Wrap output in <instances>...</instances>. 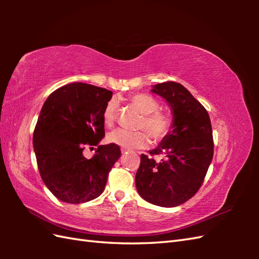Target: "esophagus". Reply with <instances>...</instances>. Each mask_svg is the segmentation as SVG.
Masks as SVG:
<instances>
[{"instance_id": "esophagus-1", "label": "esophagus", "mask_w": 259, "mask_h": 259, "mask_svg": "<svg viewBox=\"0 0 259 259\" xmlns=\"http://www.w3.org/2000/svg\"><path fill=\"white\" fill-rule=\"evenodd\" d=\"M128 151H129V150H128V149H124V148H122V149H121V152H122V153H126Z\"/></svg>"}]
</instances>
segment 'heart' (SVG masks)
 Returning a JSON list of instances; mask_svg holds the SVG:
<instances>
[{
  "instance_id": "b5f03b06",
  "label": "heart",
  "mask_w": 259,
  "mask_h": 259,
  "mask_svg": "<svg viewBox=\"0 0 259 259\" xmlns=\"http://www.w3.org/2000/svg\"><path fill=\"white\" fill-rule=\"evenodd\" d=\"M129 102L140 113L142 118L139 121L138 129L145 131H126L118 129L108 135L110 144L119 146L124 149H140L149 145V134L153 142H159L171 134L174 129V119L170 114L159 111L160 103L147 93H136L129 97ZM118 102L111 99L103 110V121L107 126L111 128L117 120ZM147 131L148 134L145 133Z\"/></svg>"
}]
</instances>
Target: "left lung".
Here are the masks:
<instances>
[{
  "instance_id": "obj_1",
  "label": "left lung",
  "mask_w": 259,
  "mask_h": 259,
  "mask_svg": "<svg viewBox=\"0 0 259 259\" xmlns=\"http://www.w3.org/2000/svg\"><path fill=\"white\" fill-rule=\"evenodd\" d=\"M152 92L166 99L174 113V129L151 156L142 153L136 187L148 202L176 207L199 190L213 156L210 118L202 104L184 85L174 81L153 85Z\"/></svg>"
}]
</instances>
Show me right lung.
Instances as JSON below:
<instances>
[{"label":"right lung","mask_w":259,"mask_h":259,"mask_svg":"<svg viewBox=\"0 0 259 259\" xmlns=\"http://www.w3.org/2000/svg\"><path fill=\"white\" fill-rule=\"evenodd\" d=\"M111 98L104 88L74 82L53 91L43 104L33 147L43 183L58 199L87 202L106 188L120 147L99 146L91 159L82 152L104 137L103 110Z\"/></svg>","instance_id":"right-lung-1"}]
</instances>
